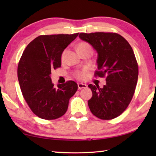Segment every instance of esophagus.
Returning <instances> with one entry per match:
<instances>
[{
    "label": "esophagus",
    "mask_w": 156,
    "mask_h": 156,
    "mask_svg": "<svg viewBox=\"0 0 156 156\" xmlns=\"http://www.w3.org/2000/svg\"><path fill=\"white\" fill-rule=\"evenodd\" d=\"M87 84H83V83H78V89L79 90H80V89H85L87 88Z\"/></svg>",
    "instance_id": "34e87169"
}]
</instances>
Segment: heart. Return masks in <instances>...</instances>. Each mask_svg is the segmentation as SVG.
Instances as JSON below:
<instances>
[{
    "label": "heart",
    "instance_id": "1",
    "mask_svg": "<svg viewBox=\"0 0 156 156\" xmlns=\"http://www.w3.org/2000/svg\"><path fill=\"white\" fill-rule=\"evenodd\" d=\"M77 49L78 51H80L82 50H91L92 51V48L91 46L88 43H86V42H82V43H80L77 46ZM66 53H67V50H64L63 52L61 54V60L63 61L65 59ZM88 71L87 69H83L82 71H79V72H77L76 73L75 76L76 78L78 79V80H84L88 76Z\"/></svg>",
    "mask_w": 156,
    "mask_h": 156
}]
</instances>
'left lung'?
Instances as JSON below:
<instances>
[{
    "mask_svg": "<svg viewBox=\"0 0 156 156\" xmlns=\"http://www.w3.org/2000/svg\"><path fill=\"white\" fill-rule=\"evenodd\" d=\"M80 38L98 52V70L95 76L106 77L102 88L89 84L91 112L102 120H112L125 112L136 90L138 65L132 47L122 36L112 32L81 33Z\"/></svg>",
    "mask_w": 156,
    "mask_h": 156,
    "instance_id": "1",
    "label": "left lung"
}]
</instances>
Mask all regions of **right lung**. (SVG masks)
<instances>
[{"label":"right lung","mask_w":156,"mask_h":156,"mask_svg":"<svg viewBox=\"0 0 156 156\" xmlns=\"http://www.w3.org/2000/svg\"><path fill=\"white\" fill-rule=\"evenodd\" d=\"M73 34L41 35L28 44L18 65L23 98L32 112L44 120H54L67 112L78 84L69 80L54 87L51 70L61 67V54L78 36Z\"/></svg>","instance_id":"right-lung-1"}]
</instances>
